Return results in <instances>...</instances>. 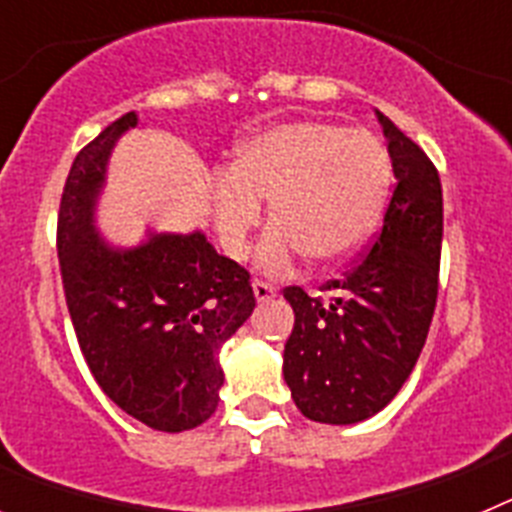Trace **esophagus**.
Masks as SVG:
<instances>
[{"label": "esophagus", "instance_id": "obj_1", "mask_svg": "<svg viewBox=\"0 0 512 512\" xmlns=\"http://www.w3.org/2000/svg\"><path fill=\"white\" fill-rule=\"evenodd\" d=\"M277 292H279V289L274 287V284L261 282V279H256V282H253V295H256V300H259V302L274 300V297H277Z\"/></svg>", "mask_w": 512, "mask_h": 512}]
</instances>
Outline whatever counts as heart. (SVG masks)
Returning <instances> with one entry per match:
<instances>
[{
    "mask_svg": "<svg viewBox=\"0 0 512 512\" xmlns=\"http://www.w3.org/2000/svg\"><path fill=\"white\" fill-rule=\"evenodd\" d=\"M392 158L377 135L338 122H282L235 146L230 171L212 182L220 243L243 259L271 202L274 228L259 248L266 271H284L305 253L315 266L351 259L382 217Z\"/></svg>",
    "mask_w": 512,
    "mask_h": 512,
    "instance_id": "1",
    "label": "heart"
}]
</instances>
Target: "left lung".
<instances>
[{
	"instance_id": "left-lung-1",
	"label": "left lung",
	"mask_w": 512,
	"mask_h": 512,
	"mask_svg": "<svg viewBox=\"0 0 512 512\" xmlns=\"http://www.w3.org/2000/svg\"><path fill=\"white\" fill-rule=\"evenodd\" d=\"M395 171L382 233L330 300L287 287L295 328L284 346V382L305 418L351 425L400 392L425 346L438 297L443 194L423 148L377 112Z\"/></svg>"
}]
</instances>
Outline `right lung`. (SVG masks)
Instances as JSON below:
<instances>
[{"instance_id":"obj_1","label":"right lung","mask_w":512,"mask_h":512,"mask_svg":"<svg viewBox=\"0 0 512 512\" xmlns=\"http://www.w3.org/2000/svg\"><path fill=\"white\" fill-rule=\"evenodd\" d=\"M128 112L79 151L58 210V261L81 354L102 392L153 431L197 428L223 387L217 351L256 307L248 271L202 230L115 248L94 225L107 161Z\"/></svg>"}]
</instances>
